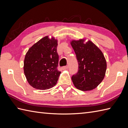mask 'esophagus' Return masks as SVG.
I'll return each instance as SVG.
<instances>
[{
	"label": "esophagus",
	"mask_w": 128,
	"mask_h": 128,
	"mask_svg": "<svg viewBox=\"0 0 128 128\" xmlns=\"http://www.w3.org/2000/svg\"><path fill=\"white\" fill-rule=\"evenodd\" d=\"M68 69V66H63V67H62V70H67Z\"/></svg>",
	"instance_id": "obj_1"
}]
</instances>
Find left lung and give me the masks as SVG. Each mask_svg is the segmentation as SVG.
Listing matches in <instances>:
<instances>
[{"label": "left lung", "instance_id": "obj_1", "mask_svg": "<svg viewBox=\"0 0 128 128\" xmlns=\"http://www.w3.org/2000/svg\"><path fill=\"white\" fill-rule=\"evenodd\" d=\"M72 40L70 44L76 56L78 72L72 77L78 90L91 91L96 88L104 78L107 62L102 52L90 40Z\"/></svg>", "mask_w": 128, "mask_h": 128}]
</instances>
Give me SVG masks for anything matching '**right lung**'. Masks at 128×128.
<instances>
[{
  "label": "right lung",
  "mask_w": 128,
  "mask_h": 128,
  "mask_svg": "<svg viewBox=\"0 0 128 128\" xmlns=\"http://www.w3.org/2000/svg\"><path fill=\"white\" fill-rule=\"evenodd\" d=\"M58 40L43 37L29 48L24 62L27 81L34 88L44 90L56 85L61 72L57 69L59 56Z\"/></svg>",
  "instance_id": "1"
}]
</instances>
